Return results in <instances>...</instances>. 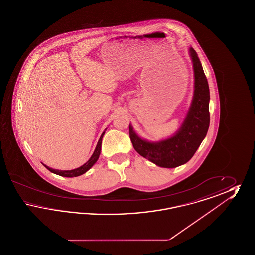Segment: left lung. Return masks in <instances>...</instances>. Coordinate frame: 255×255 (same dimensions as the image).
<instances>
[{
    "label": "left lung",
    "mask_w": 255,
    "mask_h": 255,
    "mask_svg": "<svg viewBox=\"0 0 255 255\" xmlns=\"http://www.w3.org/2000/svg\"><path fill=\"white\" fill-rule=\"evenodd\" d=\"M194 70V95L191 106L180 129L166 139L150 142L140 138L129 125V134L134 150L143 158L159 167L174 168L186 163L194 156L208 131L209 88L200 59L192 48L189 49Z\"/></svg>",
    "instance_id": "8db88e82"
}]
</instances>
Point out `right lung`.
<instances>
[{
  "mask_svg": "<svg viewBox=\"0 0 255 255\" xmlns=\"http://www.w3.org/2000/svg\"><path fill=\"white\" fill-rule=\"evenodd\" d=\"M105 130H106V129H105ZM104 133H105V131H104V132L102 133V134H101V136H100V138H99V140H98V142H97V147H96V149H95L94 154L92 155V157H91L90 159L86 162L85 164H83L82 166H80V167H78V168L73 170L52 169V168H50V167L47 166V165H45V164H44V166H45L47 169L49 170L51 173H54V174L59 175V176H62V177L73 178V177H78V176H80V175H83L84 173H86L88 170L90 169V168H91V167H92V166L97 162V159L99 158L100 151H101L102 137H103Z\"/></svg>",
  "mask_w": 255,
  "mask_h": 255,
  "instance_id": "obj_1",
  "label": "right lung"
}]
</instances>
